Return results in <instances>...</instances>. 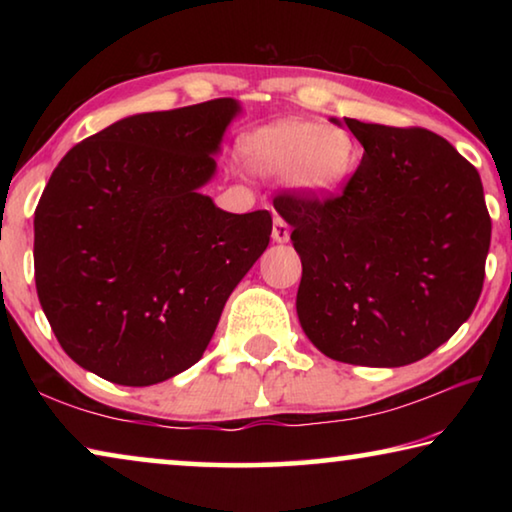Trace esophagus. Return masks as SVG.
<instances>
[{
    "mask_svg": "<svg viewBox=\"0 0 512 512\" xmlns=\"http://www.w3.org/2000/svg\"><path fill=\"white\" fill-rule=\"evenodd\" d=\"M291 237V228L289 223L282 219L280 214L273 216V241H277V244H284V241H289Z\"/></svg>",
    "mask_w": 512,
    "mask_h": 512,
    "instance_id": "obj_1",
    "label": "esophagus"
}]
</instances>
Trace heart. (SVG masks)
Segmentation results:
<instances>
[{
    "label": "heart",
    "instance_id": "1",
    "mask_svg": "<svg viewBox=\"0 0 512 512\" xmlns=\"http://www.w3.org/2000/svg\"><path fill=\"white\" fill-rule=\"evenodd\" d=\"M241 158L262 176H284L291 192L327 198L348 185L359 167L361 146L343 126L284 119L246 135Z\"/></svg>",
    "mask_w": 512,
    "mask_h": 512
}]
</instances>
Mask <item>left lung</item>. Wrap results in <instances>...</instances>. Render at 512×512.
Instances as JSON below:
<instances>
[{
	"label": "left lung",
	"instance_id": "1",
	"mask_svg": "<svg viewBox=\"0 0 512 512\" xmlns=\"http://www.w3.org/2000/svg\"><path fill=\"white\" fill-rule=\"evenodd\" d=\"M345 124L363 158L343 192L273 201L302 262L298 318L329 359L406 366L443 345L481 296L492 232L483 185L427 128Z\"/></svg>",
	"mask_w": 512,
	"mask_h": 512
}]
</instances>
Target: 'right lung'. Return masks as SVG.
<instances>
[{
	"mask_svg": "<svg viewBox=\"0 0 512 512\" xmlns=\"http://www.w3.org/2000/svg\"><path fill=\"white\" fill-rule=\"evenodd\" d=\"M235 99L142 112L69 149L36 207V289L81 368L151 386L203 357L225 300L271 239L266 210L230 214L214 176Z\"/></svg>",
	"mask_w": 512,
	"mask_h": 512,
	"instance_id": "add662e5",
	"label": "right lung"
}]
</instances>
